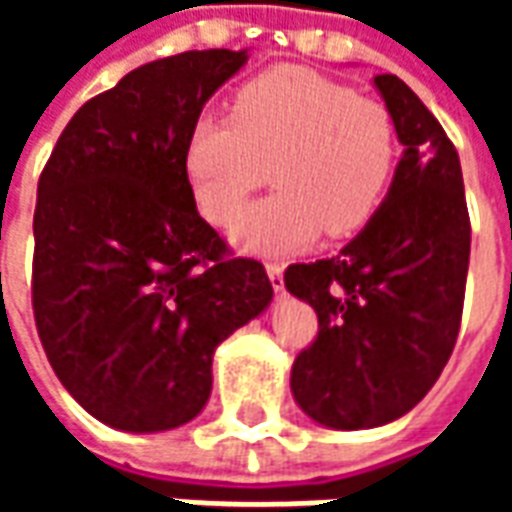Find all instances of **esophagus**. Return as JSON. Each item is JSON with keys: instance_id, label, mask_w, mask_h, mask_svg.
Listing matches in <instances>:
<instances>
[{"instance_id": "obj_1", "label": "esophagus", "mask_w": 512, "mask_h": 512, "mask_svg": "<svg viewBox=\"0 0 512 512\" xmlns=\"http://www.w3.org/2000/svg\"><path fill=\"white\" fill-rule=\"evenodd\" d=\"M266 271H268V279H271V285H274V290L282 293V290H285V277H282L285 266H282V263H266Z\"/></svg>"}]
</instances>
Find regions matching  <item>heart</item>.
<instances>
[{"label": "heart", "instance_id": "heart-1", "mask_svg": "<svg viewBox=\"0 0 512 512\" xmlns=\"http://www.w3.org/2000/svg\"><path fill=\"white\" fill-rule=\"evenodd\" d=\"M395 117L376 98L304 68H274L246 82L230 117L202 115L183 153L194 202L213 224H233L267 179L280 191L235 227V241L282 255L359 233L392 178Z\"/></svg>", "mask_w": 512, "mask_h": 512}]
</instances>
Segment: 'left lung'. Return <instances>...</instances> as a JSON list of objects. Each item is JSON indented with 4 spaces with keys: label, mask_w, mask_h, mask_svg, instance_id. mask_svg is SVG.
<instances>
[{
    "label": "left lung",
    "mask_w": 512,
    "mask_h": 512,
    "mask_svg": "<svg viewBox=\"0 0 512 512\" xmlns=\"http://www.w3.org/2000/svg\"><path fill=\"white\" fill-rule=\"evenodd\" d=\"M376 87L406 145L384 205L340 255L285 271L318 315L290 389L337 430L392 422L428 395L458 340L472 246L455 145L403 79L378 73Z\"/></svg>",
    "instance_id": "1"
}]
</instances>
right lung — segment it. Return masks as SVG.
I'll return each mask as SVG.
<instances>
[{
  "label": "right lung",
  "mask_w": 512,
  "mask_h": 512,
  "mask_svg": "<svg viewBox=\"0 0 512 512\" xmlns=\"http://www.w3.org/2000/svg\"><path fill=\"white\" fill-rule=\"evenodd\" d=\"M244 51L147 62L71 117L38 180L32 310L62 386L117 430L178 428L213 351L266 310V268L197 213L183 153Z\"/></svg>",
  "instance_id": "obj_1"
}]
</instances>
